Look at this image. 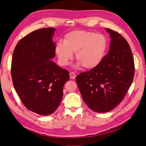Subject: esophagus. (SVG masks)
Here are the masks:
<instances>
[{
  "instance_id": "esophagus-1",
  "label": "esophagus",
  "mask_w": 146,
  "mask_h": 146,
  "mask_svg": "<svg viewBox=\"0 0 146 146\" xmlns=\"http://www.w3.org/2000/svg\"><path fill=\"white\" fill-rule=\"evenodd\" d=\"M69 76H70V78L71 79H75V78H76V76H77V75L76 74V73H75V72H70V74H69Z\"/></svg>"
}]
</instances>
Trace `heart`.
<instances>
[{
	"instance_id": "1",
	"label": "heart",
	"mask_w": 146,
	"mask_h": 146,
	"mask_svg": "<svg viewBox=\"0 0 146 146\" xmlns=\"http://www.w3.org/2000/svg\"><path fill=\"white\" fill-rule=\"evenodd\" d=\"M107 48V41L103 35L76 30L66 35L64 42L57 43L55 52L62 66L68 65L73 58V53H76L78 66L90 70L101 63Z\"/></svg>"
}]
</instances>
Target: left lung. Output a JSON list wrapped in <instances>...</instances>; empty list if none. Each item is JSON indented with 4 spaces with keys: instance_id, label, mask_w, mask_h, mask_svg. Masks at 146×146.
Returning <instances> with one entry per match:
<instances>
[{
    "instance_id": "8db88e82",
    "label": "left lung",
    "mask_w": 146,
    "mask_h": 146,
    "mask_svg": "<svg viewBox=\"0 0 146 146\" xmlns=\"http://www.w3.org/2000/svg\"><path fill=\"white\" fill-rule=\"evenodd\" d=\"M109 52L96 68L82 72L76 80L85 103L91 110L105 113L124 98L135 74L134 59L129 43L121 34L109 29Z\"/></svg>"
}]
</instances>
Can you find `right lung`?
I'll list each match as a JSON object with an SVG mask.
<instances>
[{
  "instance_id": "obj_1",
  "label": "right lung",
  "mask_w": 146,
  "mask_h": 146,
  "mask_svg": "<svg viewBox=\"0 0 146 146\" xmlns=\"http://www.w3.org/2000/svg\"><path fill=\"white\" fill-rule=\"evenodd\" d=\"M55 30L33 31L17 42L13 54V86L25 107L40 115L50 114L58 107L64 85L69 80L68 70L52 60L55 56Z\"/></svg>"
}]
</instances>
